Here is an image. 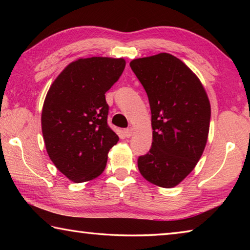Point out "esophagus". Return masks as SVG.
Listing matches in <instances>:
<instances>
[{"instance_id":"1","label":"esophagus","mask_w":250,"mask_h":250,"mask_svg":"<svg viewBox=\"0 0 250 250\" xmlns=\"http://www.w3.org/2000/svg\"><path fill=\"white\" fill-rule=\"evenodd\" d=\"M132 134H133V129L132 128H128V129L125 130V135L126 138H130Z\"/></svg>"}]
</instances>
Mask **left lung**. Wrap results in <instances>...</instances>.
<instances>
[{
  "instance_id": "obj_1",
  "label": "left lung",
  "mask_w": 250,
  "mask_h": 250,
  "mask_svg": "<svg viewBox=\"0 0 250 250\" xmlns=\"http://www.w3.org/2000/svg\"><path fill=\"white\" fill-rule=\"evenodd\" d=\"M151 108L152 147L138 160L145 179L156 186L179 185L204 152L210 104L200 78L175 56L160 53L131 61Z\"/></svg>"
}]
</instances>
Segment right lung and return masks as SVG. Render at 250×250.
<instances>
[{
  "mask_svg": "<svg viewBox=\"0 0 250 250\" xmlns=\"http://www.w3.org/2000/svg\"><path fill=\"white\" fill-rule=\"evenodd\" d=\"M124 58H79L50 84L42 110L49 159L75 183L98 177L119 137L109 128L104 94L124 73Z\"/></svg>",
  "mask_w": 250,
  "mask_h": 250,
  "instance_id": "add662e5",
  "label": "right lung"
}]
</instances>
